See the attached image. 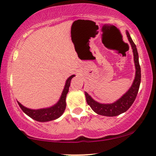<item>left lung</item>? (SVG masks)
Instances as JSON below:
<instances>
[{
    "instance_id": "8db88e82",
    "label": "left lung",
    "mask_w": 156,
    "mask_h": 156,
    "mask_svg": "<svg viewBox=\"0 0 156 156\" xmlns=\"http://www.w3.org/2000/svg\"><path fill=\"white\" fill-rule=\"evenodd\" d=\"M126 35L129 42L133 49V56H134V63L136 67V76L135 80L133 81V84L129 89V90L123 96L121 99L113 104H99L94 101L90 96L87 92H85L86 96L87 102L88 105L92 108L94 112L99 115L105 116H116L118 115L122 114V113L126 112L131 106L135 101L136 96H137L138 89H139L140 84V78H141V74H140V67L138 61V54L137 48L135 43L132 40L131 36H130L129 32L126 31Z\"/></svg>"
}]
</instances>
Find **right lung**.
Listing matches in <instances>:
<instances>
[{"mask_svg":"<svg viewBox=\"0 0 156 156\" xmlns=\"http://www.w3.org/2000/svg\"><path fill=\"white\" fill-rule=\"evenodd\" d=\"M74 76V75H72L67 79V82H66L65 88L62 94V96L60 97V99L59 101L54 105L52 107L47 108H41V109H30L25 106H23L20 103H18L20 106L23 112L26 114L27 116H29L30 118H32L34 120L40 121V122H45V121H52L55 120L59 116H62L65 112L66 108V97L69 91V87L70 86V82L71 80Z\"/></svg>","mask_w":156,"mask_h":156,"instance_id":"obj_1","label":"right lung"}]
</instances>
